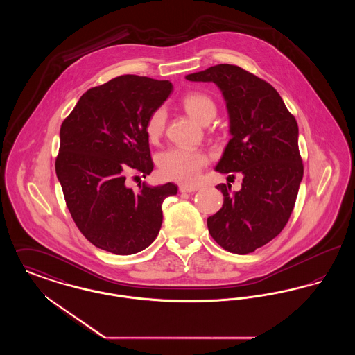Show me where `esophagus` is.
I'll return each mask as SVG.
<instances>
[{
    "instance_id": "esophagus-1",
    "label": "esophagus",
    "mask_w": 355,
    "mask_h": 355,
    "mask_svg": "<svg viewBox=\"0 0 355 355\" xmlns=\"http://www.w3.org/2000/svg\"><path fill=\"white\" fill-rule=\"evenodd\" d=\"M197 190H198V186H180V191L181 193H193V191H197Z\"/></svg>"
}]
</instances>
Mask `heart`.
I'll use <instances>...</instances> for the list:
<instances>
[{"mask_svg": "<svg viewBox=\"0 0 355 355\" xmlns=\"http://www.w3.org/2000/svg\"><path fill=\"white\" fill-rule=\"evenodd\" d=\"M186 113L200 123L209 122L216 116V103L205 93L190 92L181 100ZM166 110L159 106L154 109L145 123V133L148 139L155 144L162 137L166 126ZM206 154L189 148H170L161 153L157 158L158 168L165 178L182 184L196 182L203 168L207 165Z\"/></svg>", "mask_w": 355, "mask_h": 355, "instance_id": "b5f03b06", "label": "heart"}]
</instances>
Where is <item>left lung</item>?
Listing matches in <instances>:
<instances>
[{"instance_id": "8db88e82", "label": "left lung", "mask_w": 355, "mask_h": 355, "mask_svg": "<svg viewBox=\"0 0 355 355\" xmlns=\"http://www.w3.org/2000/svg\"><path fill=\"white\" fill-rule=\"evenodd\" d=\"M186 80L220 87L232 139L216 170L243 175L239 191L217 186L223 205L207 218L209 233L230 253H253L282 232L295 205L304 177L297 121L269 83L236 65L210 67Z\"/></svg>"}]
</instances>
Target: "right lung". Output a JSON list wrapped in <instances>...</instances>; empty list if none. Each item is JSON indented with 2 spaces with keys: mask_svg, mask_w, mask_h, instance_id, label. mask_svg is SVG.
<instances>
[{
  "mask_svg": "<svg viewBox=\"0 0 355 355\" xmlns=\"http://www.w3.org/2000/svg\"><path fill=\"white\" fill-rule=\"evenodd\" d=\"M173 90L170 81L119 76L84 93L60 130L55 173L71 218L94 246L119 255L146 249L162 225L174 184L135 191L126 173H152L145 123Z\"/></svg>",
  "mask_w": 355,
  "mask_h": 355,
  "instance_id": "obj_1",
  "label": "right lung"
}]
</instances>
